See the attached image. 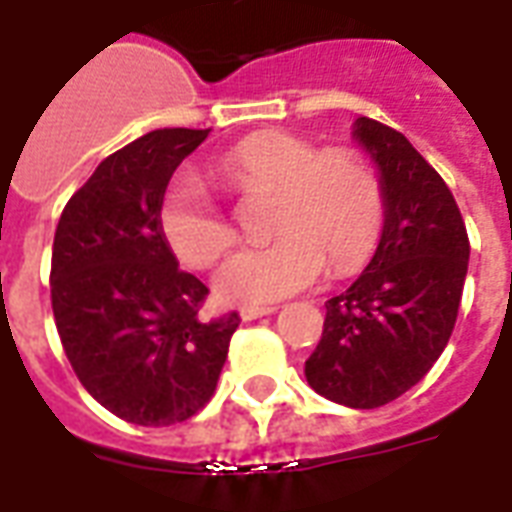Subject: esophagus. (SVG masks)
Listing matches in <instances>:
<instances>
[{
	"label": "esophagus",
	"mask_w": 512,
	"mask_h": 512,
	"mask_svg": "<svg viewBox=\"0 0 512 512\" xmlns=\"http://www.w3.org/2000/svg\"><path fill=\"white\" fill-rule=\"evenodd\" d=\"M271 312H277V307H271V304H266V307H241V318L244 321H255V318H263V315H271Z\"/></svg>",
	"instance_id": "1"
}]
</instances>
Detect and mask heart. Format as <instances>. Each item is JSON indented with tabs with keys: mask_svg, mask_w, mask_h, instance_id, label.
Listing matches in <instances>:
<instances>
[{
	"mask_svg": "<svg viewBox=\"0 0 512 512\" xmlns=\"http://www.w3.org/2000/svg\"><path fill=\"white\" fill-rule=\"evenodd\" d=\"M216 178L238 194H277L274 244L241 249L216 274V293L257 304L315 285L332 266L348 277L376 252L386 222L378 172L354 150H321L293 134H257L230 147ZM158 233L191 268H208L233 246L235 230L200 180H175L158 202Z\"/></svg>",
	"mask_w": 512,
	"mask_h": 512,
	"instance_id": "obj_1",
	"label": "heart"
}]
</instances>
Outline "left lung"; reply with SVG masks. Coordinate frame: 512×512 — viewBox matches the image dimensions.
<instances>
[{
    "instance_id": "obj_1",
    "label": "left lung",
    "mask_w": 512,
    "mask_h": 512,
    "mask_svg": "<svg viewBox=\"0 0 512 512\" xmlns=\"http://www.w3.org/2000/svg\"><path fill=\"white\" fill-rule=\"evenodd\" d=\"M354 136L381 172L384 233L354 285L326 301L304 376L340 406L378 408L422 381L450 343L469 235L447 183L406 136L370 117Z\"/></svg>"
}]
</instances>
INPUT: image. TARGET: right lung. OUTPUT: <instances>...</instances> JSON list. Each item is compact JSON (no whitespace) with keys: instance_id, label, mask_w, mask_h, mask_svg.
<instances>
[{"instance_id":"obj_1","label":"right lung","mask_w":512,"mask_h":512,"mask_svg":"<svg viewBox=\"0 0 512 512\" xmlns=\"http://www.w3.org/2000/svg\"><path fill=\"white\" fill-rule=\"evenodd\" d=\"M208 128H158L104 158L51 249V310L73 373L115 417L161 428L213 397L238 312L205 321L208 288L158 233L172 172Z\"/></svg>"}]
</instances>
